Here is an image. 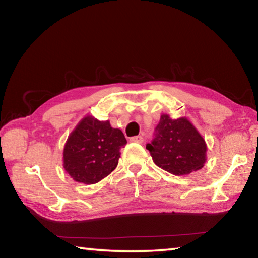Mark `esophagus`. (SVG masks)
<instances>
[{"instance_id":"esophagus-1","label":"esophagus","mask_w":258,"mask_h":258,"mask_svg":"<svg viewBox=\"0 0 258 258\" xmlns=\"http://www.w3.org/2000/svg\"><path fill=\"white\" fill-rule=\"evenodd\" d=\"M130 141L131 142H133V144H142V142H144V138L142 137H133V138H131L130 139Z\"/></svg>"}]
</instances>
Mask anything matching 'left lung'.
Here are the masks:
<instances>
[{
    "instance_id": "left-lung-1",
    "label": "left lung",
    "mask_w": 258,
    "mask_h": 258,
    "mask_svg": "<svg viewBox=\"0 0 258 258\" xmlns=\"http://www.w3.org/2000/svg\"><path fill=\"white\" fill-rule=\"evenodd\" d=\"M155 164L174 175L201 170L207 162V144L187 117L172 119L161 114L156 136L146 147Z\"/></svg>"
}]
</instances>
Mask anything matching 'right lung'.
Returning <instances> with one entry per match:
<instances>
[{"label":"right lung","instance_id":"obj_1","mask_svg":"<svg viewBox=\"0 0 258 258\" xmlns=\"http://www.w3.org/2000/svg\"><path fill=\"white\" fill-rule=\"evenodd\" d=\"M126 144L121 131L111 127L109 120L101 121L87 114L69 134L63 167L75 181L94 185L116 169L120 148Z\"/></svg>","mask_w":258,"mask_h":258}]
</instances>
